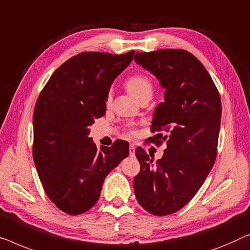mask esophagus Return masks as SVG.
Masks as SVG:
<instances>
[{
    "mask_svg": "<svg viewBox=\"0 0 250 250\" xmlns=\"http://www.w3.org/2000/svg\"><path fill=\"white\" fill-rule=\"evenodd\" d=\"M135 149H136V147H135V145H130L129 146V153H130V156H135Z\"/></svg>",
    "mask_w": 250,
    "mask_h": 250,
    "instance_id": "1",
    "label": "esophagus"
}]
</instances>
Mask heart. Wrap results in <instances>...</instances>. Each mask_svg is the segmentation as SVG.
<instances>
[{
    "label": "heart",
    "instance_id": "heart-1",
    "mask_svg": "<svg viewBox=\"0 0 250 250\" xmlns=\"http://www.w3.org/2000/svg\"><path fill=\"white\" fill-rule=\"evenodd\" d=\"M126 88L135 96L137 100L144 96L146 94H152L153 91V83L148 77L142 73H137L130 77L126 80ZM112 101V91H108L106 96V103L108 104Z\"/></svg>",
    "mask_w": 250,
    "mask_h": 250
}]
</instances>
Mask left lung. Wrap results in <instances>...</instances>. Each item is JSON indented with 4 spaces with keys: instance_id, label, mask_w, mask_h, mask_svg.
Returning a JSON list of instances; mask_svg holds the SVG:
<instances>
[{
    "instance_id": "obj_1",
    "label": "left lung",
    "mask_w": 250,
    "mask_h": 250,
    "mask_svg": "<svg viewBox=\"0 0 250 250\" xmlns=\"http://www.w3.org/2000/svg\"><path fill=\"white\" fill-rule=\"evenodd\" d=\"M135 61L165 89L150 126L153 132L165 133H156L150 142H167V148L156 162L142 147L136 149L140 171L133 179V190L143 208L164 216L187 205L212 170L222 106L209 73L188 51L138 52Z\"/></svg>"
}]
</instances>
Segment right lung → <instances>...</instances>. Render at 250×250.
I'll list each match as a JSON object with an SVG mask.
<instances>
[{"label": "right lung", "instance_id": "right-lung-1", "mask_svg": "<svg viewBox=\"0 0 250 250\" xmlns=\"http://www.w3.org/2000/svg\"><path fill=\"white\" fill-rule=\"evenodd\" d=\"M133 53L72 56L55 70L38 96L33 117L35 167L48 198L70 215L96 204L106 175L129 155L125 140L97 149L88 135L95 119L105 114L112 83Z\"/></svg>", "mask_w": 250, "mask_h": 250}]
</instances>
